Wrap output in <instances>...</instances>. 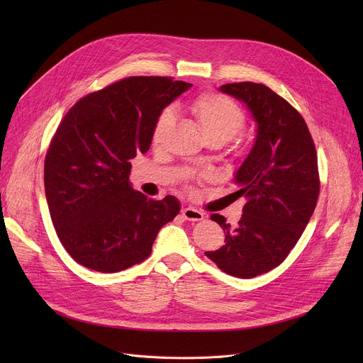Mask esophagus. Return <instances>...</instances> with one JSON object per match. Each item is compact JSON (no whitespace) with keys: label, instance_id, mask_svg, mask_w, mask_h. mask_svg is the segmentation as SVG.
<instances>
[{"label":"esophagus","instance_id":"obj_1","mask_svg":"<svg viewBox=\"0 0 363 363\" xmlns=\"http://www.w3.org/2000/svg\"><path fill=\"white\" fill-rule=\"evenodd\" d=\"M181 213L186 220H193V222L203 220V218H204V213L197 211V208H194V207H185V208H182Z\"/></svg>","mask_w":363,"mask_h":363}]
</instances>
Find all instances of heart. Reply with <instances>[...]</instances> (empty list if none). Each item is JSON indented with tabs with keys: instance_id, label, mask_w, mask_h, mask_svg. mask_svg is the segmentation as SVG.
<instances>
[{
	"instance_id": "b5f03b06",
	"label": "heart",
	"mask_w": 363,
	"mask_h": 363,
	"mask_svg": "<svg viewBox=\"0 0 363 363\" xmlns=\"http://www.w3.org/2000/svg\"><path fill=\"white\" fill-rule=\"evenodd\" d=\"M189 114L206 143L220 145L234 138L244 126V113L231 99L218 92H207L189 104ZM172 122V113L164 110L152 129V144H159Z\"/></svg>"
}]
</instances>
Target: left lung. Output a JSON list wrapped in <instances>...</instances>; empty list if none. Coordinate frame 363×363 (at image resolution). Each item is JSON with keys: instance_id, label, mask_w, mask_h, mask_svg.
Returning a JSON list of instances; mask_svg holds the SVG:
<instances>
[{"instance_id": "obj_1", "label": "left lung", "mask_w": 363, "mask_h": 363, "mask_svg": "<svg viewBox=\"0 0 363 363\" xmlns=\"http://www.w3.org/2000/svg\"><path fill=\"white\" fill-rule=\"evenodd\" d=\"M220 92L250 110L256 140L235 172L238 196L247 203L238 225L212 215L225 245L206 256L228 275L255 278L289 256L306 228L319 196L318 157L301 114L263 84H226Z\"/></svg>"}]
</instances>
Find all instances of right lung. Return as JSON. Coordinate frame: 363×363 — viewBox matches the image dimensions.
I'll list each match as a JSON object with an SVG mask.
<instances>
[{
  "label": "right lung",
  "instance_id": "obj_1",
  "mask_svg": "<svg viewBox=\"0 0 363 363\" xmlns=\"http://www.w3.org/2000/svg\"><path fill=\"white\" fill-rule=\"evenodd\" d=\"M191 84L130 76L88 94L63 118L44 164L45 197L66 252L85 268L119 272L145 260L160 228L179 213L174 196L147 199L129 182L162 114Z\"/></svg>",
  "mask_w": 363,
  "mask_h": 363
}]
</instances>
